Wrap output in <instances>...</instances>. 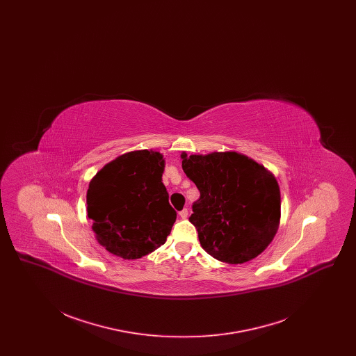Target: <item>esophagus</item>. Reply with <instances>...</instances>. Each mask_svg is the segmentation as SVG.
Listing matches in <instances>:
<instances>
[{
  "label": "esophagus",
  "instance_id": "34e87169",
  "mask_svg": "<svg viewBox=\"0 0 356 356\" xmlns=\"http://www.w3.org/2000/svg\"><path fill=\"white\" fill-rule=\"evenodd\" d=\"M179 215H180V218H181V219H186V218H188V208L181 209V211L179 212Z\"/></svg>",
  "mask_w": 356,
  "mask_h": 356
}]
</instances>
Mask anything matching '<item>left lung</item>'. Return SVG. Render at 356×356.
I'll return each instance as SVG.
<instances>
[{
	"mask_svg": "<svg viewBox=\"0 0 356 356\" xmlns=\"http://www.w3.org/2000/svg\"><path fill=\"white\" fill-rule=\"evenodd\" d=\"M181 157L183 170L200 192L189 221L204 250L228 264L261 254L280 220V189L272 173L236 152Z\"/></svg>",
	"mask_w": 356,
	"mask_h": 356,
	"instance_id": "left-lung-1",
	"label": "left lung"
}]
</instances>
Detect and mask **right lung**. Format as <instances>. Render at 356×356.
<instances>
[{
	"instance_id": "obj_1",
	"label": "right lung",
	"mask_w": 356,
	"mask_h": 356,
	"mask_svg": "<svg viewBox=\"0 0 356 356\" xmlns=\"http://www.w3.org/2000/svg\"><path fill=\"white\" fill-rule=\"evenodd\" d=\"M163 172V156L145 149L120 156L90 181L88 216L111 254L138 259L165 243L177 213L161 181Z\"/></svg>"
}]
</instances>
